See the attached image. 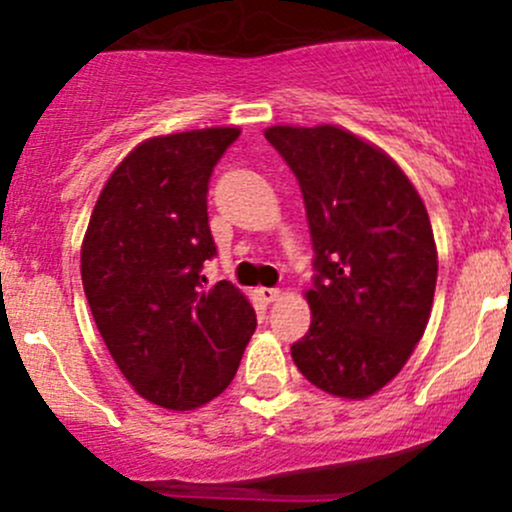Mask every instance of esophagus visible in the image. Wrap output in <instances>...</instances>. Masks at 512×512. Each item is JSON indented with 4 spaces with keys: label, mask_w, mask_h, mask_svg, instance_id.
Listing matches in <instances>:
<instances>
[{
    "label": "esophagus",
    "mask_w": 512,
    "mask_h": 512,
    "mask_svg": "<svg viewBox=\"0 0 512 512\" xmlns=\"http://www.w3.org/2000/svg\"><path fill=\"white\" fill-rule=\"evenodd\" d=\"M280 289L277 287H262L260 289V297L265 299V302H275V299H280Z\"/></svg>",
    "instance_id": "esophagus-1"
}]
</instances>
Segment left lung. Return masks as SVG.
Returning <instances> with one entry per match:
<instances>
[{"label":"left lung","mask_w":512,"mask_h":512,"mask_svg":"<svg viewBox=\"0 0 512 512\" xmlns=\"http://www.w3.org/2000/svg\"><path fill=\"white\" fill-rule=\"evenodd\" d=\"M297 175L314 247L312 324L292 344L304 379L366 399L406 364L431 317L438 255L421 195L384 151L337 126H272Z\"/></svg>","instance_id":"left-lung-1"}]
</instances>
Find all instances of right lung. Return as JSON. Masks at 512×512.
Wrapping results in <instances>:
<instances>
[{
    "label": "right lung",
    "instance_id": "1",
    "mask_svg": "<svg viewBox=\"0 0 512 512\" xmlns=\"http://www.w3.org/2000/svg\"><path fill=\"white\" fill-rule=\"evenodd\" d=\"M240 128L148 138L103 185L81 245L91 314L121 374L151 404L190 411L235 379L257 327L230 282L205 287L215 257L208 183Z\"/></svg>",
    "mask_w": 512,
    "mask_h": 512
}]
</instances>
